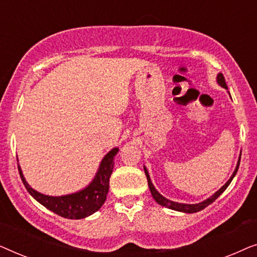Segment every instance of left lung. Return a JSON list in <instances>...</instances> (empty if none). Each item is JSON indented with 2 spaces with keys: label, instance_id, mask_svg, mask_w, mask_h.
Here are the masks:
<instances>
[{
  "label": "left lung",
  "instance_id": "left-lung-1",
  "mask_svg": "<svg viewBox=\"0 0 257 257\" xmlns=\"http://www.w3.org/2000/svg\"><path fill=\"white\" fill-rule=\"evenodd\" d=\"M217 83L220 84L221 86L224 87V89H227V84H226V80H224V77L222 73H219L217 75ZM240 160H241V156H240V159L237 161V165H236V168H235L233 175H231L229 180H228L226 184H224L222 187H221L219 191H217L215 194L210 196L209 199L205 200V201L200 202V203H195V205H186V203H179V202H174V201H171V200H168L166 198H164L163 195L160 194V193H158V191L156 188H154V186L152 182H151V179H150V175H149V172L145 167H144V171H145V174H146V178H147V182H149V187H150V191L152 193V196L153 199L156 200V201L159 203V205L164 206V207H167V208H171V209H174V210H178V212H184V213H196L199 212V210H202L203 208H206L207 206H209L210 203L215 201V200L219 198V196L222 194L224 192V189H226L229 184L233 180V178L235 177V174L237 173V170H238V166H240Z\"/></svg>",
  "mask_w": 257,
  "mask_h": 257
}]
</instances>
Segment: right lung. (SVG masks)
Wrapping results in <instances>:
<instances>
[{
  "mask_svg": "<svg viewBox=\"0 0 257 257\" xmlns=\"http://www.w3.org/2000/svg\"><path fill=\"white\" fill-rule=\"evenodd\" d=\"M117 152L118 149H113L104 157L96 177L86 188L78 193L63 196H49L35 191L27 184L19 164H17V166H19L21 179H22L27 191L30 193L35 200H37L38 202L59 216L65 217V219L78 220L84 219V217L97 212L106 200L110 177L114 166L113 159Z\"/></svg>",
  "mask_w": 257,
  "mask_h": 257,
  "instance_id": "obj_1",
  "label": "right lung"
}]
</instances>
